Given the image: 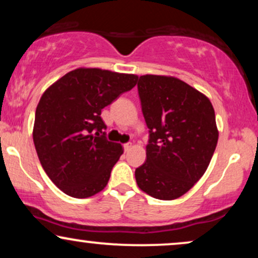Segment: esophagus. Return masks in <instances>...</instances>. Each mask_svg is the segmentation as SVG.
<instances>
[{
	"instance_id": "34e87169",
	"label": "esophagus",
	"mask_w": 258,
	"mask_h": 258,
	"mask_svg": "<svg viewBox=\"0 0 258 258\" xmlns=\"http://www.w3.org/2000/svg\"><path fill=\"white\" fill-rule=\"evenodd\" d=\"M131 147H132V144H131V143H126V144H123V150H125V152H128V150L131 149Z\"/></svg>"
}]
</instances>
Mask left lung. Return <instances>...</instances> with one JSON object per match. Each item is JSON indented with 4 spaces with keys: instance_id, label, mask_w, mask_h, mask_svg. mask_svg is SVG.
Returning <instances> with one entry per match:
<instances>
[{
    "instance_id": "8db88e82",
    "label": "left lung",
    "mask_w": 258,
    "mask_h": 258,
    "mask_svg": "<svg viewBox=\"0 0 258 258\" xmlns=\"http://www.w3.org/2000/svg\"><path fill=\"white\" fill-rule=\"evenodd\" d=\"M137 86L149 141L136 180L155 199H177L203 177L215 153L214 106L206 96L172 76L143 75Z\"/></svg>"
}]
</instances>
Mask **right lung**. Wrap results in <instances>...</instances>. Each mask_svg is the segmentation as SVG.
<instances>
[{
	"instance_id": "add662e5",
	"label": "right lung",
	"mask_w": 258,
	"mask_h": 258,
	"mask_svg": "<svg viewBox=\"0 0 258 258\" xmlns=\"http://www.w3.org/2000/svg\"><path fill=\"white\" fill-rule=\"evenodd\" d=\"M137 80L132 74L79 68L44 91L32 137L44 172L65 194L85 199L108 184L123 150L106 139L100 114Z\"/></svg>"
}]
</instances>
